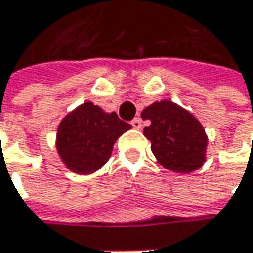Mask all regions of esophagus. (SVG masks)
<instances>
[{
    "label": "esophagus",
    "mask_w": 253,
    "mask_h": 253,
    "mask_svg": "<svg viewBox=\"0 0 253 253\" xmlns=\"http://www.w3.org/2000/svg\"><path fill=\"white\" fill-rule=\"evenodd\" d=\"M131 124H132V126H133L135 129H141V128H142V120L139 118V117L133 118Z\"/></svg>",
    "instance_id": "34e87169"
}]
</instances>
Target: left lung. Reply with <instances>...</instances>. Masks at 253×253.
Wrapping results in <instances>:
<instances>
[{"label": "left lung", "instance_id": "obj_1", "mask_svg": "<svg viewBox=\"0 0 253 253\" xmlns=\"http://www.w3.org/2000/svg\"><path fill=\"white\" fill-rule=\"evenodd\" d=\"M142 118L151 121L149 126L143 128V135L151 141L152 153L162 166L177 173H190L204 163L207 136L189 111L163 100L146 107Z\"/></svg>", "mask_w": 253, "mask_h": 253}]
</instances>
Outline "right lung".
<instances>
[{"instance_id": "obj_1", "label": "right lung", "mask_w": 253, "mask_h": 253, "mask_svg": "<svg viewBox=\"0 0 253 253\" xmlns=\"http://www.w3.org/2000/svg\"><path fill=\"white\" fill-rule=\"evenodd\" d=\"M131 128L115 112L107 114L98 105L84 102L60 122L57 152L72 171L90 174L107 163L115 141Z\"/></svg>"}]
</instances>
